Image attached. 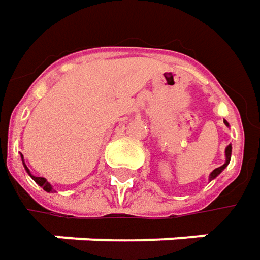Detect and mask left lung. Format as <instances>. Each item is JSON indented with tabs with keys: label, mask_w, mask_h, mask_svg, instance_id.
Listing matches in <instances>:
<instances>
[{
	"label": "left lung",
	"mask_w": 260,
	"mask_h": 260,
	"mask_svg": "<svg viewBox=\"0 0 260 260\" xmlns=\"http://www.w3.org/2000/svg\"><path fill=\"white\" fill-rule=\"evenodd\" d=\"M224 124L227 125V127H230V124L224 120ZM231 150H233V148H231V145H228L227 148H225V162H224V165H221V167H218V168H215L214 171L209 174V181H212L214 178H216L218 175L221 174L224 170H225V167H227L228 164H230V159H231Z\"/></svg>",
	"instance_id": "left-lung-1"
}]
</instances>
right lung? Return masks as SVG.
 I'll return each instance as SVG.
<instances>
[{
	"instance_id": "obj_1",
	"label": "right lung",
	"mask_w": 260,
	"mask_h": 260,
	"mask_svg": "<svg viewBox=\"0 0 260 260\" xmlns=\"http://www.w3.org/2000/svg\"><path fill=\"white\" fill-rule=\"evenodd\" d=\"M21 161H23V155H21ZM23 165H24V170L27 171V174L30 175L33 178V181L36 183V184H39L41 187L44 188L45 191H48V193H52V186L46 181V178H44V177H35V175H32V173H30V170L26 167V164H24V161H23Z\"/></svg>"
}]
</instances>
